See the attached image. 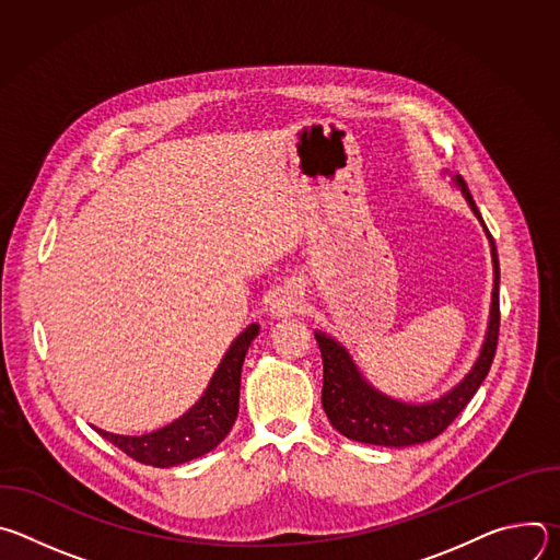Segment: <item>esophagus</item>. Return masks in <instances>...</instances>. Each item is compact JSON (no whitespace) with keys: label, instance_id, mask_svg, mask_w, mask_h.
<instances>
[{"label":"esophagus","instance_id":"obj_1","mask_svg":"<svg viewBox=\"0 0 560 560\" xmlns=\"http://www.w3.org/2000/svg\"><path fill=\"white\" fill-rule=\"evenodd\" d=\"M299 310H301V299L296 296V292H281V294L272 301V307H270L272 316H279V318L290 316V314H294V312H299Z\"/></svg>","mask_w":560,"mask_h":560}]
</instances>
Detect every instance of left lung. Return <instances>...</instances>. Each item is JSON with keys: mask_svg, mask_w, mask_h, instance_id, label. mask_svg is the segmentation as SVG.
Instances as JSON below:
<instances>
[{"mask_svg": "<svg viewBox=\"0 0 560 560\" xmlns=\"http://www.w3.org/2000/svg\"><path fill=\"white\" fill-rule=\"evenodd\" d=\"M456 184L460 186L474 214L481 219V212H478L467 190V184L463 179H456ZM488 236H490L492 259H494V292H492V314H490L488 337L474 370L463 378L460 385H456L450 394L439 398V401L428 406H408L383 396L361 378L352 359L337 341H332L326 335H314L318 350H322V357H324L322 404L335 430H339L343 436L359 443L406 447V445L436 439L465 410V406L471 401V396L476 394L478 387H481L483 378L492 368L497 343H499V328H501V307H499L501 270H499V255H497V246L490 230H488Z\"/></svg>", "mask_w": 560, "mask_h": 560, "instance_id": "obj_1", "label": "left lung"}]
</instances>
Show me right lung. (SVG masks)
Segmentation results:
<instances>
[{
    "label": "right lung",
    "instance_id": "add662e5",
    "mask_svg": "<svg viewBox=\"0 0 560 560\" xmlns=\"http://www.w3.org/2000/svg\"><path fill=\"white\" fill-rule=\"evenodd\" d=\"M257 332L259 326L253 324L234 339L199 404L175 423L143 436H119L104 430L97 432L126 456L152 467L179 465L208 454L228 436L236 421L242 365Z\"/></svg>",
    "mask_w": 560,
    "mask_h": 560
}]
</instances>
